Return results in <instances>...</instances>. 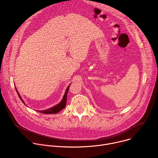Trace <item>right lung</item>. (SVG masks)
Instances as JSON below:
<instances>
[{"label": "right lung", "mask_w": 158, "mask_h": 158, "mask_svg": "<svg viewBox=\"0 0 158 158\" xmlns=\"http://www.w3.org/2000/svg\"><path fill=\"white\" fill-rule=\"evenodd\" d=\"M70 86V85L67 87V89H66V91H65L64 96V97H63L62 100L60 102V103H58V105H55V106H53V107H52V108H49V109H48V110H41V111L39 110V112H40V113H44V114H55V113H58L59 111H60L61 110L64 109V108L65 107V106H66L67 94H68V91H69ZM15 90H16V91H17V94H18V95H19L20 99V100H22V102L25 104L24 102H23V100L22 99V98H21V97H20V95L19 94V92H18V91H17V89L16 88H15Z\"/></svg>", "instance_id": "add662e5"}]
</instances>
